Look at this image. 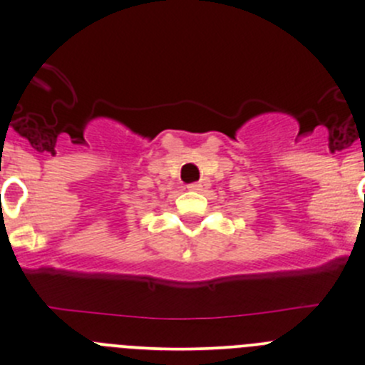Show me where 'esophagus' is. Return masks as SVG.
<instances>
[{
    "instance_id": "obj_1",
    "label": "esophagus",
    "mask_w": 365,
    "mask_h": 365,
    "mask_svg": "<svg viewBox=\"0 0 365 365\" xmlns=\"http://www.w3.org/2000/svg\"><path fill=\"white\" fill-rule=\"evenodd\" d=\"M210 189V180L201 178L200 182H194L189 185V190H194V192H205V190Z\"/></svg>"
}]
</instances>
